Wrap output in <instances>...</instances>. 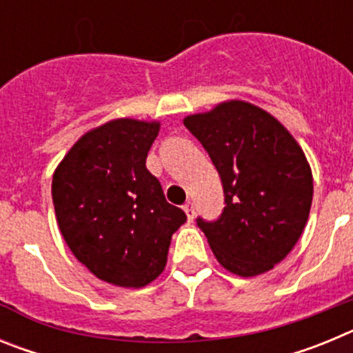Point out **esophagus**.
<instances>
[{
  "label": "esophagus",
  "mask_w": 353,
  "mask_h": 353,
  "mask_svg": "<svg viewBox=\"0 0 353 353\" xmlns=\"http://www.w3.org/2000/svg\"><path fill=\"white\" fill-rule=\"evenodd\" d=\"M183 210H185L187 214V219L189 221L194 219V203H192V201H187V203L183 205Z\"/></svg>",
  "instance_id": "1"
}]
</instances>
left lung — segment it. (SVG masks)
Instances as JSON below:
<instances>
[{
  "mask_svg": "<svg viewBox=\"0 0 353 353\" xmlns=\"http://www.w3.org/2000/svg\"><path fill=\"white\" fill-rule=\"evenodd\" d=\"M183 125L219 171L223 215L198 219L228 272L254 277L288 256L310 219L313 174L301 145L281 121L245 101H224Z\"/></svg>",
  "mask_w": 353,
  "mask_h": 353,
  "instance_id": "obj_1",
  "label": "left lung"
}]
</instances>
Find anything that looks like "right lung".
I'll return each mask as SVG.
<instances>
[{"instance_id": "right-lung-1", "label": "right lung", "mask_w": 353, "mask_h": 353, "mask_svg": "<svg viewBox=\"0 0 353 353\" xmlns=\"http://www.w3.org/2000/svg\"><path fill=\"white\" fill-rule=\"evenodd\" d=\"M161 121L114 118L84 132L52 174L56 221L72 254L102 281L143 288L187 221L146 170Z\"/></svg>"}]
</instances>
